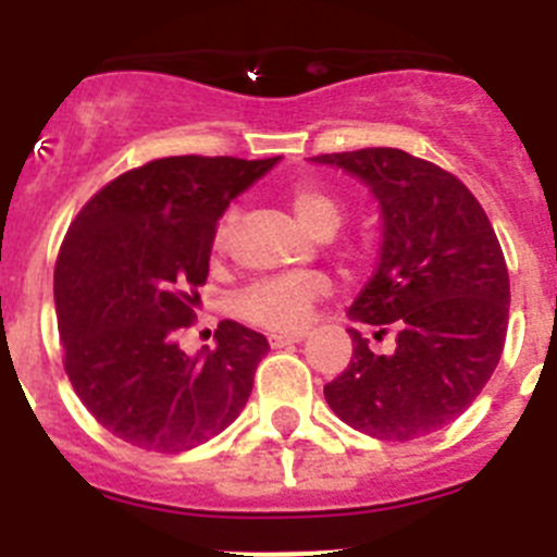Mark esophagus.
Returning <instances> with one entry per match:
<instances>
[{"mask_svg":"<svg viewBox=\"0 0 557 557\" xmlns=\"http://www.w3.org/2000/svg\"><path fill=\"white\" fill-rule=\"evenodd\" d=\"M304 337H307V332H295V334H270V346H273V348L293 346V343H301Z\"/></svg>","mask_w":557,"mask_h":557,"instance_id":"esophagus-1","label":"esophagus"}]
</instances>
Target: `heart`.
I'll use <instances>...</instances> for the list:
<instances>
[{"label": "heart", "mask_w": 557, "mask_h": 557, "mask_svg": "<svg viewBox=\"0 0 557 557\" xmlns=\"http://www.w3.org/2000/svg\"><path fill=\"white\" fill-rule=\"evenodd\" d=\"M289 206H293L295 218L312 236L329 239L343 223V206L337 198L326 195L312 186H295L289 191ZM236 223H239V211L225 209L223 218L214 225V250L223 253L228 250L234 239ZM329 295V282L323 275H273L262 282L250 284L239 301L236 312L243 314L245 321L256 323L262 329L273 332H301L312 321L314 304L323 301Z\"/></svg>", "instance_id": "1"}]
</instances>
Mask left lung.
Listing matches in <instances>:
<instances>
[{
  "label": "left lung",
  "instance_id": "obj_1",
  "mask_svg": "<svg viewBox=\"0 0 557 557\" xmlns=\"http://www.w3.org/2000/svg\"><path fill=\"white\" fill-rule=\"evenodd\" d=\"M371 189L382 214L379 264L348 318L385 334L373 354L348 329L354 357L323 387L339 421L379 441H412L469 410L505 348L508 264L491 220L462 181L396 147L314 156Z\"/></svg>",
  "mask_w": 557,
  "mask_h": 557
}]
</instances>
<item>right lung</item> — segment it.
Here are the masks:
<instances>
[{
    "mask_svg": "<svg viewBox=\"0 0 557 557\" xmlns=\"http://www.w3.org/2000/svg\"><path fill=\"white\" fill-rule=\"evenodd\" d=\"M278 164L172 156L102 186L69 225L55 264L63 368L86 410L127 444L189 451L248 405L264 334L223 321L218 346H178L209 275L214 225Z\"/></svg>",
    "mask_w": 557,
    "mask_h": 557,
    "instance_id": "1",
    "label": "right lung"
}]
</instances>
